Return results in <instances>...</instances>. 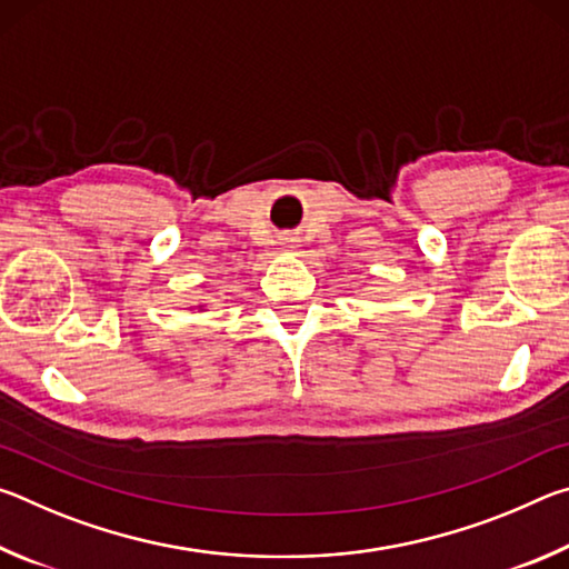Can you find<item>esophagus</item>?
Wrapping results in <instances>:
<instances>
[{
	"instance_id": "1",
	"label": "esophagus",
	"mask_w": 569,
	"mask_h": 569,
	"mask_svg": "<svg viewBox=\"0 0 569 569\" xmlns=\"http://www.w3.org/2000/svg\"><path fill=\"white\" fill-rule=\"evenodd\" d=\"M278 243H281V248H296L298 246V236L283 233V236H278Z\"/></svg>"
}]
</instances>
